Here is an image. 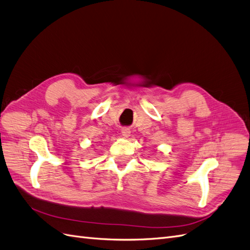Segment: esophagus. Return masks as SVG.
Instances as JSON below:
<instances>
[{"label": "esophagus", "instance_id": "obj_1", "mask_svg": "<svg viewBox=\"0 0 250 250\" xmlns=\"http://www.w3.org/2000/svg\"><path fill=\"white\" fill-rule=\"evenodd\" d=\"M121 132H122V135L125 138H128L130 135V129L129 128H122V130H121Z\"/></svg>", "mask_w": 250, "mask_h": 250}]
</instances>
